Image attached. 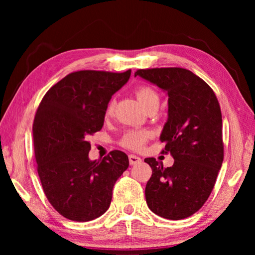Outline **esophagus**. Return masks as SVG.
I'll list each match as a JSON object with an SVG mask.
<instances>
[{"mask_svg": "<svg viewBox=\"0 0 255 255\" xmlns=\"http://www.w3.org/2000/svg\"><path fill=\"white\" fill-rule=\"evenodd\" d=\"M140 157L139 156H136V155H132V154H130L129 155V163L131 164V165H135V164H137V163H140Z\"/></svg>", "mask_w": 255, "mask_h": 255, "instance_id": "1", "label": "esophagus"}]
</instances>
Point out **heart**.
Masks as SVG:
<instances>
[{"instance_id": "obj_1", "label": "heart", "mask_w": 255, "mask_h": 255, "mask_svg": "<svg viewBox=\"0 0 255 255\" xmlns=\"http://www.w3.org/2000/svg\"><path fill=\"white\" fill-rule=\"evenodd\" d=\"M136 97L140 105L143 106L145 109H148L149 107L154 105H158L159 103V97L157 92L154 89L149 88V86H141V88L137 89ZM112 110H114V102H109L107 107L106 114L111 115ZM149 132L146 130H130L125 133L123 137L122 144L125 147L130 149H139L144 146L146 140L148 139Z\"/></svg>"}]
</instances>
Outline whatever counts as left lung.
<instances>
[{
  "label": "left lung",
  "mask_w": 255,
  "mask_h": 255,
  "mask_svg": "<svg viewBox=\"0 0 255 255\" xmlns=\"http://www.w3.org/2000/svg\"><path fill=\"white\" fill-rule=\"evenodd\" d=\"M156 85L169 97L167 120L159 136L173 165L145 158L153 173L145 188L148 208L178 221L199 210L208 199L224 159L221 107L213 90L185 68L138 70L135 77Z\"/></svg>",
  "instance_id": "obj_1"
}]
</instances>
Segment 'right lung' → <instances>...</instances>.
<instances>
[{
	"label": "right lung",
	"mask_w": 255,
	"mask_h": 255,
	"mask_svg": "<svg viewBox=\"0 0 255 255\" xmlns=\"http://www.w3.org/2000/svg\"><path fill=\"white\" fill-rule=\"evenodd\" d=\"M130 74V70L71 73L38 107L32 126L38 174L51 206L71 221L89 222L105 214L116 181L129 165L122 150L91 161L86 138L101 130L111 97Z\"/></svg>",
	"instance_id": "1"
}]
</instances>
